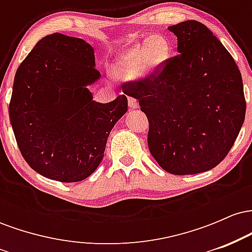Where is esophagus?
<instances>
[{"instance_id": "esophagus-1", "label": "esophagus", "mask_w": 252, "mask_h": 252, "mask_svg": "<svg viewBox=\"0 0 252 252\" xmlns=\"http://www.w3.org/2000/svg\"><path fill=\"white\" fill-rule=\"evenodd\" d=\"M128 103H129V106H130V108H131V109H137L138 102L135 99V98L129 97V98H128Z\"/></svg>"}]
</instances>
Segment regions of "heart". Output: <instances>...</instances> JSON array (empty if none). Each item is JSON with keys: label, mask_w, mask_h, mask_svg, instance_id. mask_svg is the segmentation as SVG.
Returning a JSON list of instances; mask_svg holds the SVG:
<instances>
[{"label": "heart", "mask_w": 252, "mask_h": 252, "mask_svg": "<svg viewBox=\"0 0 252 252\" xmlns=\"http://www.w3.org/2000/svg\"><path fill=\"white\" fill-rule=\"evenodd\" d=\"M168 40L158 34L124 51L112 66L114 76L122 80L144 79L158 73L169 57Z\"/></svg>", "instance_id": "b5f03b06"}]
</instances>
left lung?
I'll list each match as a JSON object with an SVG mask.
<instances>
[{"label": "left lung", "instance_id": "8db88e82", "mask_svg": "<svg viewBox=\"0 0 252 252\" xmlns=\"http://www.w3.org/2000/svg\"><path fill=\"white\" fill-rule=\"evenodd\" d=\"M178 54L158 76L131 83L126 94L149 121L148 147L166 172L189 175L215 168L244 123L242 74L235 60L201 22L170 26Z\"/></svg>", "mask_w": 252, "mask_h": 252}]
</instances>
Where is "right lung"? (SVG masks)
Masks as SVG:
<instances>
[{
    "instance_id": "obj_1",
    "label": "right lung",
    "mask_w": 252,
    "mask_h": 252,
    "mask_svg": "<svg viewBox=\"0 0 252 252\" xmlns=\"http://www.w3.org/2000/svg\"><path fill=\"white\" fill-rule=\"evenodd\" d=\"M94 50L79 37H42L17 68L9 118L17 146L36 173L60 182L82 181L103 160L114 126L128 110L126 97L94 100L100 79Z\"/></svg>"
}]
</instances>
